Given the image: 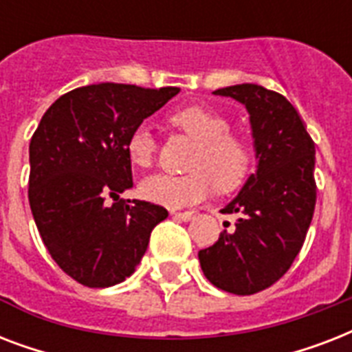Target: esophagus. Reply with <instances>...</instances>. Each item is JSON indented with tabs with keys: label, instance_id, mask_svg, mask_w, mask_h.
Here are the masks:
<instances>
[{
	"label": "esophagus",
	"instance_id": "obj_1",
	"mask_svg": "<svg viewBox=\"0 0 352 352\" xmlns=\"http://www.w3.org/2000/svg\"><path fill=\"white\" fill-rule=\"evenodd\" d=\"M195 215V212H173V217L181 221H190Z\"/></svg>",
	"mask_w": 352,
	"mask_h": 352
}]
</instances>
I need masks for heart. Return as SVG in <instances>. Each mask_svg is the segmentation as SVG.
Wrapping results in <instances>:
<instances>
[{
	"mask_svg": "<svg viewBox=\"0 0 352 352\" xmlns=\"http://www.w3.org/2000/svg\"><path fill=\"white\" fill-rule=\"evenodd\" d=\"M170 122L188 137L197 140L184 175L159 173L140 182V195L168 208L201 203L212 193L230 192L245 181L252 168V148L246 138L230 131V122L203 106H186L170 115ZM155 144L144 126L133 129L126 140V155L137 168L153 164Z\"/></svg>",
	"mask_w": 352,
	"mask_h": 352,
	"instance_id": "1",
	"label": "heart"
}]
</instances>
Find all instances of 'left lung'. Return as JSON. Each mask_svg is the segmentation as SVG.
Returning <instances> with one entry per match:
<instances>
[{
  "label": "left lung",
  "instance_id": "1",
  "mask_svg": "<svg viewBox=\"0 0 352 352\" xmlns=\"http://www.w3.org/2000/svg\"><path fill=\"white\" fill-rule=\"evenodd\" d=\"M250 113L257 171L223 214H239L232 232L199 252L217 289L250 296L272 287L300 254L316 206L314 140L283 95L256 84L214 91Z\"/></svg>",
  "mask_w": 352,
  "mask_h": 352
}]
</instances>
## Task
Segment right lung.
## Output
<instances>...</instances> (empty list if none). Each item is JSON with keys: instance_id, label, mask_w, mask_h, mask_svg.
Here are the masks:
<instances>
[{"instance_id": "right-lung-1", "label": "right lung", "mask_w": 352, "mask_h": 352, "mask_svg": "<svg viewBox=\"0 0 352 352\" xmlns=\"http://www.w3.org/2000/svg\"><path fill=\"white\" fill-rule=\"evenodd\" d=\"M179 93L95 84L62 95L30 138L29 204L38 232L63 272L91 289L135 272L168 210L120 199L133 186L126 140Z\"/></svg>"}]
</instances>
